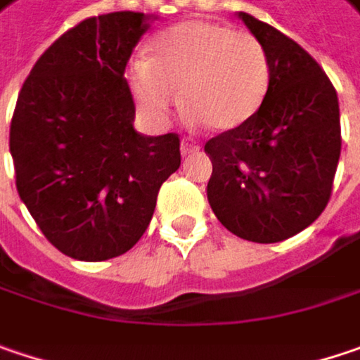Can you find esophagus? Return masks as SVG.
<instances>
[{
    "instance_id": "1",
    "label": "esophagus",
    "mask_w": 360,
    "mask_h": 360,
    "mask_svg": "<svg viewBox=\"0 0 360 360\" xmlns=\"http://www.w3.org/2000/svg\"><path fill=\"white\" fill-rule=\"evenodd\" d=\"M200 147L196 145L194 141H191V139H182V143H180V151H182V158H186V155H193V153H196Z\"/></svg>"
}]
</instances>
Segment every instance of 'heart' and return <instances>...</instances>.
<instances>
[{
  "label": "heart",
  "mask_w": 360,
  "mask_h": 360,
  "mask_svg": "<svg viewBox=\"0 0 360 360\" xmlns=\"http://www.w3.org/2000/svg\"><path fill=\"white\" fill-rule=\"evenodd\" d=\"M270 82L269 55L252 34L213 20L176 24L149 44V59L127 69L143 112L166 120L180 102L215 133L240 129L256 115Z\"/></svg>",
  "instance_id": "b5f03b06"
}]
</instances>
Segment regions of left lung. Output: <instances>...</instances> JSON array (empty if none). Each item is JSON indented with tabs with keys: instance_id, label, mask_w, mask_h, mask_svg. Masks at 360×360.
Returning <instances> with one entry per match:
<instances>
[{
	"instance_id": "8db88e82",
	"label": "left lung",
	"mask_w": 360,
	"mask_h": 360,
	"mask_svg": "<svg viewBox=\"0 0 360 360\" xmlns=\"http://www.w3.org/2000/svg\"><path fill=\"white\" fill-rule=\"evenodd\" d=\"M269 55L260 110L205 145L213 174L207 198L238 238L274 244L309 227L326 209L340 160L338 96L316 59L266 22L238 12Z\"/></svg>"
}]
</instances>
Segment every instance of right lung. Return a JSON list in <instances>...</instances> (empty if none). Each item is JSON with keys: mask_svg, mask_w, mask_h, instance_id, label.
Instances as JSON below:
<instances>
[{"mask_svg": "<svg viewBox=\"0 0 360 360\" xmlns=\"http://www.w3.org/2000/svg\"><path fill=\"white\" fill-rule=\"evenodd\" d=\"M153 13L88 18L57 39L24 82L10 127L22 202L65 256L102 262L139 242L180 139L139 135L124 79Z\"/></svg>", "mask_w": 360, "mask_h": 360, "instance_id": "obj_1", "label": "right lung"}]
</instances>
